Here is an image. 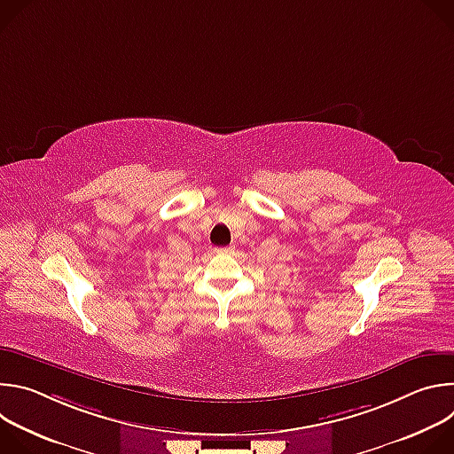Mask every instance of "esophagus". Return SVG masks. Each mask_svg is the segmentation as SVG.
Wrapping results in <instances>:
<instances>
[{
	"label": "esophagus",
	"mask_w": 454,
	"mask_h": 454,
	"mask_svg": "<svg viewBox=\"0 0 454 454\" xmlns=\"http://www.w3.org/2000/svg\"><path fill=\"white\" fill-rule=\"evenodd\" d=\"M217 251H221V253H231V251H233V246H228V247H221V249H217Z\"/></svg>",
	"instance_id": "34e87169"
}]
</instances>
